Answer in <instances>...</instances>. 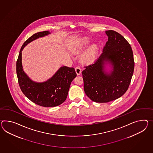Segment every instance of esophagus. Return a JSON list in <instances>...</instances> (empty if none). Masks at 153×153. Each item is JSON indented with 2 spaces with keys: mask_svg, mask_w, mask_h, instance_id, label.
Masks as SVG:
<instances>
[{
  "mask_svg": "<svg viewBox=\"0 0 153 153\" xmlns=\"http://www.w3.org/2000/svg\"><path fill=\"white\" fill-rule=\"evenodd\" d=\"M75 71L77 75H79L81 74V69L79 66H76L75 67Z\"/></svg>",
  "mask_w": 153,
  "mask_h": 153,
  "instance_id": "esophagus-1",
  "label": "esophagus"
}]
</instances>
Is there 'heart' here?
<instances>
[{
    "mask_svg": "<svg viewBox=\"0 0 153 153\" xmlns=\"http://www.w3.org/2000/svg\"><path fill=\"white\" fill-rule=\"evenodd\" d=\"M88 42H89V40L87 38H84L78 44V46L77 47V50L78 51L82 50V49H83V48L88 44ZM95 57H96V50H95V48L93 46L88 50H87L82 55L81 60L84 63H91L94 60Z\"/></svg>",
    "mask_w": 153,
    "mask_h": 153,
    "instance_id": "b5f03b06",
    "label": "heart"
}]
</instances>
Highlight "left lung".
<instances>
[{
  "mask_svg": "<svg viewBox=\"0 0 153 153\" xmlns=\"http://www.w3.org/2000/svg\"><path fill=\"white\" fill-rule=\"evenodd\" d=\"M108 36L103 53L93 64L82 71L84 91L92 101L107 103L126 92L133 74L134 61L131 45L114 30L105 31ZM110 63L112 70L107 73L105 65Z\"/></svg>",
  "mask_w": 153,
  "mask_h": 153,
  "instance_id": "obj_1",
  "label": "left lung"
}]
</instances>
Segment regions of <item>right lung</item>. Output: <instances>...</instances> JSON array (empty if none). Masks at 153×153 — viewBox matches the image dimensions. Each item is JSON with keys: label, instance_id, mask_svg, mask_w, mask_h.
Wrapping results in <instances>:
<instances>
[{"label": "right lung", "instance_id": "obj_1", "mask_svg": "<svg viewBox=\"0 0 153 153\" xmlns=\"http://www.w3.org/2000/svg\"><path fill=\"white\" fill-rule=\"evenodd\" d=\"M50 34L49 31L39 32L26 40L19 52L16 61V74L22 93L30 101L39 105L53 107L59 105L66 100L71 83L77 76L74 67H60L51 78L44 82H34L23 71L22 51L30 42Z\"/></svg>", "mask_w": 153, "mask_h": 153}]
</instances>
